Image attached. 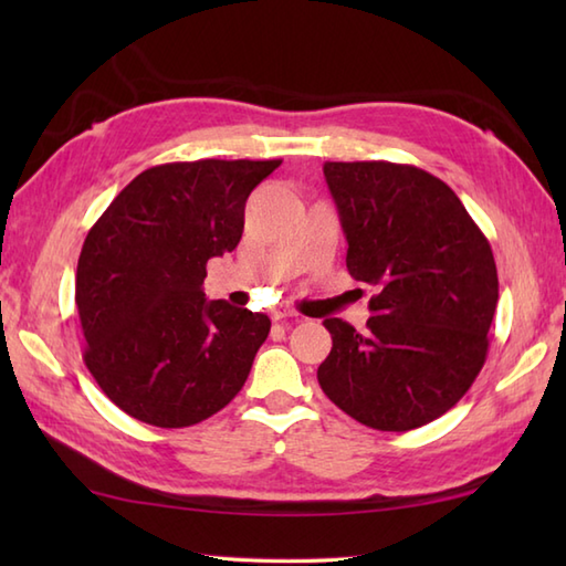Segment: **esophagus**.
Returning a JSON list of instances; mask_svg holds the SVG:
<instances>
[{"instance_id": "34e87169", "label": "esophagus", "mask_w": 566, "mask_h": 566, "mask_svg": "<svg viewBox=\"0 0 566 566\" xmlns=\"http://www.w3.org/2000/svg\"><path fill=\"white\" fill-rule=\"evenodd\" d=\"M270 318H272V321H286V318H296V311L286 308V306H272V308H270Z\"/></svg>"}]
</instances>
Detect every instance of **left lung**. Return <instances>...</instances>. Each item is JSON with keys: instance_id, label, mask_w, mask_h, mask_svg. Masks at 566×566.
I'll return each instance as SVG.
<instances>
[{"instance_id": "left-lung-1", "label": "left lung", "mask_w": 566, "mask_h": 566, "mask_svg": "<svg viewBox=\"0 0 566 566\" xmlns=\"http://www.w3.org/2000/svg\"><path fill=\"white\" fill-rule=\"evenodd\" d=\"M347 272L371 284L367 333L323 321V394L363 426L413 430L448 413L489 353L494 252L460 197L430 172L384 160L326 163Z\"/></svg>"}]
</instances>
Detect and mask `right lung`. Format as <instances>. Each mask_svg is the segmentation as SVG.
Here are the masks:
<instances>
[{
	"mask_svg": "<svg viewBox=\"0 0 566 566\" xmlns=\"http://www.w3.org/2000/svg\"><path fill=\"white\" fill-rule=\"evenodd\" d=\"M282 160L155 165L126 185L80 252L84 365L130 418L201 423L243 389L270 318L207 302V262L235 250L245 201Z\"/></svg>",
	"mask_w": 566,
	"mask_h": 566,
	"instance_id": "obj_1",
	"label": "right lung"
}]
</instances>
